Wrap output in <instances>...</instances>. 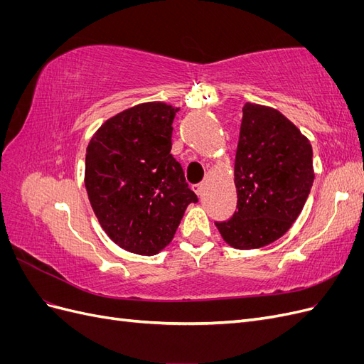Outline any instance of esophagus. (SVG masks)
Wrapping results in <instances>:
<instances>
[{
  "mask_svg": "<svg viewBox=\"0 0 364 364\" xmlns=\"http://www.w3.org/2000/svg\"><path fill=\"white\" fill-rule=\"evenodd\" d=\"M193 190H194V193H196L197 196L202 197V194H203V191H205V185H203V183H197V185L193 186Z\"/></svg>",
  "mask_w": 364,
  "mask_h": 364,
  "instance_id": "esophagus-1",
  "label": "esophagus"
}]
</instances>
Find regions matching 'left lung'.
<instances>
[{
    "mask_svg": "<svg viewBox=\"0 0 364 364\" xmlns=\"http://www.w3.org/2000/svg\"><path fill=\"white\" fill-rule=\"evenodd\" d=\"M313 181L308 138L277 109L246 103L234 165L237 211L215 223L220 235L241 250L273 243L296 222Z\"/></svg>",
    "mask_w": 364,
    "mask_h": 364,
    "instance_id": "1",
    "label": "left lung"
}]
</instances>
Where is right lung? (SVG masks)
<instances>
[{
	"label": "right lung",
	"mask_w": 364,
	"mask_h": 364,
	"mask_svg": "<svg viewBox=\"0 0 364 364\" xmlns=\"http://www.w3.org/2000/svg\"><path fill=\"white\" fill-rule=\"evenodd\" d=\"M179 107L141 103L106 119L86 149L85 186L92 211L115 245L156 255L170 245L197 196L173 158V119Z\"/></svg>",
	"instance_id": "add662e5"
}]
</instances>
